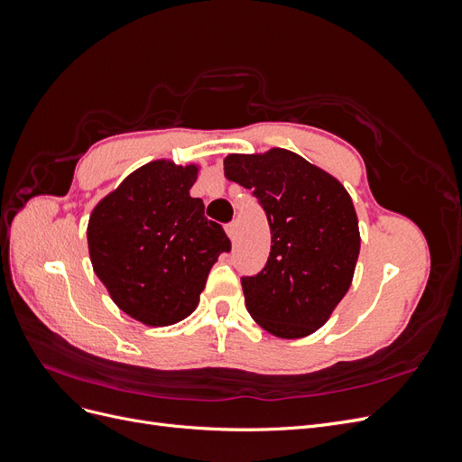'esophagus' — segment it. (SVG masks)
<instances>
[{"mask_svg": "<svg viewBox=\"0 0 462 462\" xmlns=\"http://www.w3.org/2000/svg\"><path fill=\"white\" fill-rule=\"evenodd\" d=\"M226 231H227V236H229V239L235 243V241H236V235H239V226H236V221H231L229 226L226 227Z\"/></svg>", "mask_w": 462, "mask_h": 462, "instance_id": "34e87169", "label": "esophagus"}]
</instances>
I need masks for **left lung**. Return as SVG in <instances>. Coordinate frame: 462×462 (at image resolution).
I'll use <instances>...</instances> for the list:
<instances>
[{
	"label": "left lung",
	"instance_id": "obj_1",
	"mask_svg": "<svg viewBox=\"0 0 462 462\" xmlns=\"http://www.w3.org/2000/svg\"><path fill=\"white\" fill-rule=\"evenodd\" d=\"M223 171L254 190L272 231L263 270L241 279L246 310L275 337L300 339L318 331L353 283L360 231L351 194L285 148L229 153Z\"/></svg>",
	"mask_w": 462,
	"mask_h": 462
}]
</instances>
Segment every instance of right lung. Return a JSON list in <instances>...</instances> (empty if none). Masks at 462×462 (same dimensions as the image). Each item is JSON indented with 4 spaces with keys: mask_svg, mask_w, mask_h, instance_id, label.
I'll use <instances>...</instances> for the list:
<instances>
[{
    "mask_svg": "<svg viewBox=\"0 0 462 462\" xmlns=\"http://www.w3.org/2000/svg\"><path fill=\"white\" fill-rule=\"evenodd\" d=\"M200 167L153 160L96 204L87 239L94 273L119 310L163 328L194 312L231 243L190 197Z\"/></svg>",
    "mask_w": 462,
    "mask_h": 462,
    "instance_id": "right-lung-1",
    "label": "right lung"
}]
</instances>
